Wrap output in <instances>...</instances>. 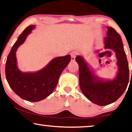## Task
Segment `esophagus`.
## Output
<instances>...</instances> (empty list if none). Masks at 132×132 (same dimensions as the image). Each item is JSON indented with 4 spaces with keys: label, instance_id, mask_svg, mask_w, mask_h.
<instances>
[{
    "label": "esophagus",
    "instance_id": "obj_1",
    "mask_svg": "<svg viewBox=\"0 0 132 132\" xmlns=\"http://www.w3.org/2000/svg\"><path fill=\"white\" fill-rule=\"evenodd\" d=\"M70 55H71V61L73 62V61H75V57L77 56V53H75V52H72L70 53Z\"/></svg>",
    "mask_w": 132,
    "mask_h": 132
}]
</instances>
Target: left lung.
<instances>
[{
  "mask_svg": "<svg viewBox=\"0 0 132 132\" xmlns=\"http://www.w3.org/2000/svg\"><path fill=\"white\" fill-rule=\"evenodd\" d=\"M104 42L105 48L116 52L118 60L119 69L113 81H101L90 71L82 57L77 56L75 59L79 66V86L82 93L89 101L100 106L116 102L125 92L129 81V64L120 35L114 28L108 27Z\"/></svg>",
  "mask_w": 132,
  "mask_h": 132,
  "instance_id": "1",
  "label": "left lung"
}]
</instances>
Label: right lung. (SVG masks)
<instances>
[{
    "instance_id": "add662e5",
    "label": "right lung",
    "mask_w": 132,
    "mask_h": 132,
    "mask_svg": "<svg viewBox=\"0 0 132 132\" xmlns=\"http://www.w3.org/2000/svg\"><path fill=\"white\" fill-rule=\"evenodd\" d=\"M34 28V25L29 26L20 35L8 55L5 66V75L11 88L18 96L29 102L40 101L51 94L63 70L71 60L70 55L59 57L40 71L35 73L20 71L16 66L15 52Z\"/></svg>"
}]
</instances>
